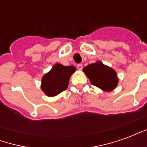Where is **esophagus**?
I'll return each mask as SVG.
<instances>
[{
    "instance_id": "1",
    "label": "esophagus",
    "mask_w": 147,
    "mask_h": 147,
    "mask_svg": "<svg viewBox=\"0 0 147 147\" xmlns=\"http://www.w3.org/2000/svg\"><path fill=\"white\" fill-rule=\"evenodd\" d=\"M77 68L79 69V70H82L83 69V64H77Z\"/></svg>"
}]
</instances>
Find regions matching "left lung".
Wrapping results in <instances>:
<instances>
[{
    "label": "left lung",
    "instance_id": "obj_1",
    "mask_svg": "<svg viewBox=\"0 0 147 147\" xmlns=\"http://www.w3.org/2000/svg\"><path fill=\"white\" fill-rule=\"evenodd\" d=\"M83 71L94 86L104 91H112L117 87L118 78L116 71L101 61L90 64L83 68Z\"/></svg>",
    "mask_w": 147,
    "mask_h": 147
}]
</instances>
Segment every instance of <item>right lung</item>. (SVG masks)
Returning <instances> with one entry per match:
<instances>
[{
	"instance_id": "obj_1",
	"label": "right lung",
	"mask_w": 147,
	"mask_h": 147,
	"mask_svg": "<svg viewBox=\"0 0 147 147\" xmlns=\"http://www.w3.org/2000/svg\"><path fill=\"white\" fill-rule=\"evenodd\" d=\"M76 71L74 66L56 64L48 73L42 77V90L49 97L59 94L67 88L71 76Z\"/></svg>"
}]
</instances>
